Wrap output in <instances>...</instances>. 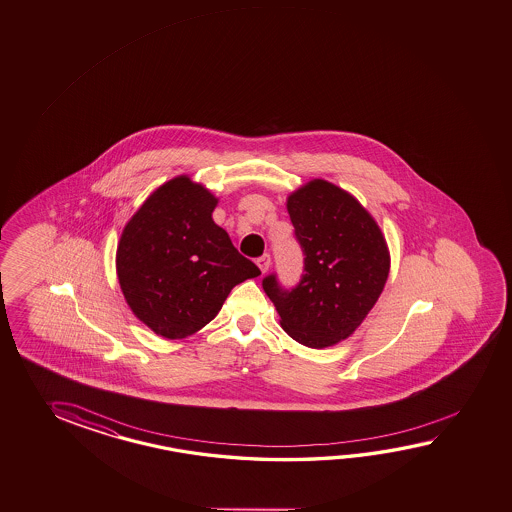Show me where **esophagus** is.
<instances>
[{"mask_svg":"<svg viewBox=\"0 0 512 512\" xmlns=\"http://www.w3.org/2000/svg\"><path fill=\"white\" fill-rule=\"evenodd\" d=\"M256 263H258L261 272L269 271V267H271V254H263V256H260V258L256 260Z\"/></svg>","mask_w":512,"mask_h":512,"instance_id":"1","label":"esophagus"}]
</instances>
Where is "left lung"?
Returning a JSON list of instances; mask_svg holds the SVG:
<instances>
[{"label":"left lung","instance_id":"1","mask_svg":"<svg viewBox=\"0 0 512 512\" xmlns=\"http://www.w3.org/2000/svg\"><path fill=\"white\" fill-rule=\"evenodd\" d=\"M287 209L303 274L289 289L276 272L261 285L292 340L323 349L351 336L380 298L391 265L387 243L358 200L329 181L307 183Z\"/></svg>","mask_w":512,"mask_h":512}]
</instances>
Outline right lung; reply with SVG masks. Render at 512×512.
Returning <instances> with one entry per match:
<instances>
[{"mask_svg":"<svg viewBox=\"0 0 512 512\" xmlns=\"http://www.w3.org/2000/svg\"><path fill=\"white\" fill-rule=\"evenodd\" d=\"M216 198L180 176L161 185L121 234L116 269L132 312L169 340L200 331L229 292L260 276L212 221Z\"/></svg>","mask_w":512,"mask_h":512,"instance_id":"1","label":"right lung"}]
</instances>
